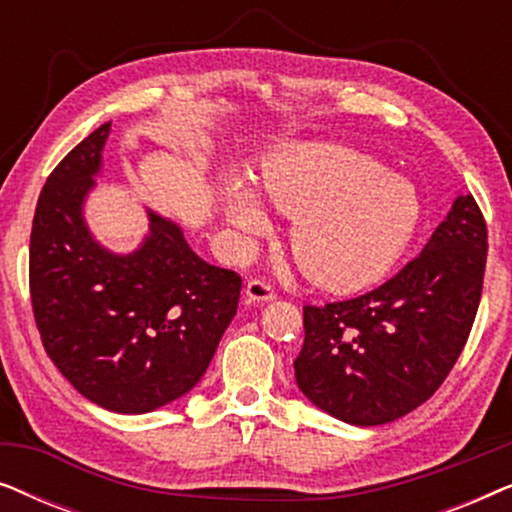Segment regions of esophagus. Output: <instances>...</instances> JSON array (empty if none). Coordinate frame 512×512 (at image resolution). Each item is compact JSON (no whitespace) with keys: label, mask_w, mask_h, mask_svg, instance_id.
Masks as SVG:
<instances>
[{"label":"esophagus","mask_w":512,"mask_h":512,"mask_svg":"<svg viewBox=\"0 0 512 512\" xmlns=\"http://www.w3.org/2000/svg\"><path fill=\"white\" fill-rule=\"evenodd\" d=\"M244 298H247V303H270V300H275V291L270 289V284L261 282V279H251L247 284V289H244Z\"/></svg>","instance_id":"1"}]
</instances>
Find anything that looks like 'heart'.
<instances>
[{"instance_id": "1", "label": "heart", "mask_w": 512, "mask_h": 512, "mask_svg": "<svg viewBox=\"0 0 512 512\" xmlns=\"http://www.w3.org/2000/svg\"><path fill=\"white\" fill-rule=\"evenodd\" d=\"M256 188L293 219L289 247L298 268L333 293L380 282L401 261L422 219L410 181L338 144L284 146L265 158ZM258 193L237 179L223 188V216L242 242L272 230Z\"/></svg>"}]
</instances>
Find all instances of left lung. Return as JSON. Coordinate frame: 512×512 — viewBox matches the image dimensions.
<instances>
[{
	"instance_id": "left-lung-1",
	"label": "left lung",
	"mask_w": 512,
	"mask_h": 512,
	"mask_svg": "<svg viewBox=\"0 0 512 512\" xmlns=\"http://www.w3.org/2000/svg\"><path fill=\"white\" fill-rule=\"evenodd\" d=\"M487 263V226L459 195L415 261L366 296L303 307L298 389L354 426L419 408L457 363L471 333Z\"/></svg>"
}]
</instances>
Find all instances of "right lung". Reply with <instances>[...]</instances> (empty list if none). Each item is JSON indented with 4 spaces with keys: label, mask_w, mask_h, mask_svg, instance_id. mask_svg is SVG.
<instances>
[{
    "label": "right lung",
    "mask_w": 512,
    "mask_h": 512,
    "mask_svg": "<svg viewBox=\"0 0 512 512\" xmlns=\"http://www.w3.org/2000/svg\"><path fill=\"white\" fill-rule=\"evenodd\" d=\"M111 121L62 158L39 195L30 293L46 354L90 403L144 415L202 380L233 321L242 279L202 261L179 223L146 209L132 251L97 242L86 200L102 177Z\"/></svg>",
    "instance_id": "obj_1"
}]
</instances>
